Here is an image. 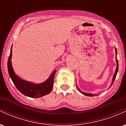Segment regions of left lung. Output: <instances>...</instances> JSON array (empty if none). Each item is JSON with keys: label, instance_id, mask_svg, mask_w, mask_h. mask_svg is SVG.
Wrapping results in <instances>:
<instances>
[{"label": "left lung", "instance_id": "1", "mask_svg": "<svg viewBox=\"0 0 126 126\" xmlns=\"http://www.w3.org/2000/svg\"><path fill=\"white\" fill-rule=\"evenodd\" d=\"M115 54H116V62H117V68H116V70H115V73H114V76H113V78H112V83H111V86H110V88L111 87V86H112V85L113 84L114 80H115V78H116V76H117V72H118V60H117V49L116 48H115ZM78 87V86H77ZM78 90L80 91V92L82 94L86 95V96H93L94 95L92 94H90V93H86V92H82L80 90V89H79L78 87Z\"/></svg>", "mask_w": 126, "mask_h": 126}]
</instances>
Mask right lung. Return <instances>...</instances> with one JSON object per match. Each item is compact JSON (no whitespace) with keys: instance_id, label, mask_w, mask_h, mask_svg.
Returning a JSON list of instances; mask_svg holds the SVG:
<instances>
[{"instance_id":"1","label":"right lung","mask_w":126,"mask_h":126,"mask_svg":"<svg viewBox=\"0 0 126 126\" xmlns=\"http://www.w3.org/2000/svg\"><path fill=\"white\" fill-rule=\"evenodd\" d=\"M12 46L11 47V53L8 58V69L9 75L17 89L22 94L31 98H40L44 95L48 94L51 91L52 88L53 87L54 78L56 70H54L53 73H51V75L47 80L40 84H35V83L23 80L15 74L13 69L12 62H11L12 52Z\"/></svg>"}]
</instances>
